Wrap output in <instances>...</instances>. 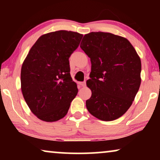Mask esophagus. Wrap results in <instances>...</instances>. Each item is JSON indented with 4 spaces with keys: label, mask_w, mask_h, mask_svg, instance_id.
I'll return each instance as SVG.
<instances>
[{
    "label": "esophagus",
    "mask_w": 160,
    "mask_h": 160,
    "mask_svg": "<svg viewBox=\"0 0 160 160\" xmlns=\"http://www.w3.org/2000/svg\"><path fill=\"white\" fill-rule=\"evenodd\" d=\"M78 84H79L82 87H85V86H86V82H79V83H78Z\"/></svg>",
    "instance_id": "34e87169"
}]
</instances>
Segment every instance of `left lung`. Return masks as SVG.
<instances>
[{"mask_svg":"<svg viewBox=\"0 0 160 160\" xmlns=\"http://www.w3.org/2000/svg\"><path fill=\"white\" fill-rule=\"evenodd\" d=\"M80 47L91 61L87 110L102 121L121 117L131 106L141 82V62L130 41L110 32L84 35Z\"/></svg>","mask_w":160,"mask_h":160,"instance_id":"8db88e82","label":"left lung"}]
</instances>
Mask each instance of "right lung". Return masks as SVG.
<instances>
[{"mask_svg": "<svg viewBox=\"0 0 160 160\" xmlns=\"http://www.w3.org/2000/svg\"><path fill=\"white\" fill-rule=\"evenodd\" d=\"M82 36L67 30L43 34L24 60L22 92L32 113L43 122L62 119L77 95V84L70 74L69 58Z\"/></svg>", "mask_w": 160, "mask_h": 160, "instance_id": "1", "label": "right lung"}]
</instances>
